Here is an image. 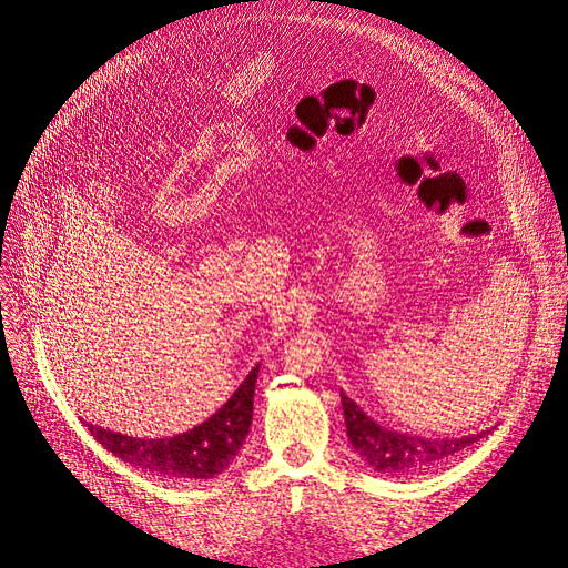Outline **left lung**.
Returning a JSON list of instances; mask_svg holds the SVG:
<instances>
[{"mask_svg": "<svg viewBox=\"0 0 568 568\" xmlns=\"http://www.w3.org/2000/svg\"><path fill=\"white\" fill-rule=\"evenodd\" d=\"M343 417H346V434L355 455L363 459L369 469L379 474H409L428 469L440 459H448L455 453L469 448L478 438L490 432H480L462 438H422L400 432H390L367 417L357 403H353L341 390Z\"/></svg>", "mask_w": 568, "mask_h": 568, "instance_id": "left-lung-1", "label": "left lung"}]
</instances>
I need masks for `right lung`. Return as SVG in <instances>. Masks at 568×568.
<instances>
[{"label":"right lung","instance_id":"1","mask_svg":"<svg viewBox=\"0 0 568 568\" xmlns=\"http://www.w3.org/2000/svg\"><path fill=\"white\" fill-rule=\"evenodd\" d=\"M257 369L261 365L248 372L242 386L232 393V398L215 415L184 434L165 438H132L94 424H88V428L109 453L153 476L189 480L215 478L234 462L248 436Z\"/></svg>","mask_w":568,"mask_h":568}]
</instances>
